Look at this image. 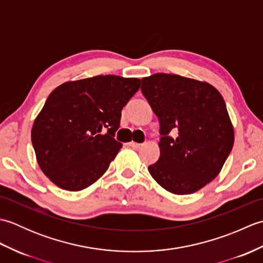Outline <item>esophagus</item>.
Listing matches in <instances>:
<instances>
[{"label": "esophagus", "mask_w": 263, "mask_h": 263, "mask_svg": "<svg viewBox=\"0 0 263 263\" xmlns=\"http://www.w3.org/2000/svg\"><path fill=\"white\" fill-rule=\"evenodd\" d=\"M130 144V146L133 148V149H139V148H141V146H142V143H137V142H130L128 143Z\"/></svg>", "instance_id": "34e87169"}]
</instances>
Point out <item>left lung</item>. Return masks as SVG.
Wrapping results in <instances>:
<instances>
[{
  "mask_svg": "<svg viewBox=\"0 0 263 263\" xmlns=\"http://www.w3.org/2000/svg\"><path fill=\"white\" fill-rule=\"evenodd\" d=\"M141 91L159 120L160 156L148 167L160 186L191 194L219 174L234 144L225 100L215 87L177 74L142 78Z\"/></svg>",
  "mask_w": 263,
  "mask_h": 263,
  "instance_id": "left-lung-1",
  "label": "left lung"
}]
</instances>
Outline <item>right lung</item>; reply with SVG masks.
<instances>
[{
    "instance_id": "add662e5",
    "label": "right lung",
    "mask_w": 263,
    "mask_h": 263,
    "mask_svg": "<svg viewBox=\"0 0 263 263\" xmlns=\"http://www.w3.org/2000/svg\"><path fill=\"white\" fill-rule=\"evenodd\" d=\"M140 83L137 78L97 76L51 92L33 122L31 142L39 167L55 185L80 191L103 176L122 148L114 139L122 108Z\"/></svg>"
}]
</instances>
